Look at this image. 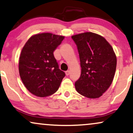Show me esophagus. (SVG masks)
Returning <instances> with one entry per match:
<instances>
[{"mask_svg": "<svg viewBox=\"0 0 133 133\" xmlns=\"http://www.w3.org/2000/svg\"><path fill=\"white\" fill-rule=\"evenodd\" d=\"M70 73V71H66L65 72V74H66V76H69Z\"/></svg>", "mask_w": 133, "mask_h": 133, "instance_id": "34e87169", "label": "esophagus"}]
</instances>
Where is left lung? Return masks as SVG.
Returning <instances> with one entry per match:
<instances>
[{"label": "left lung", "mask_w": 133, "mask_h": 133, "mask_svg": "<svg viewBox=\"0 0 133 133\" xmlns=\"http://www.w3.org/2000/svg\"><path fill=\"white\" fill-rule=\"evenodd\" d=\"M81 66V77L75 82L77 91L90 99L99 98L113 81L117 58L113 48L102 36L91 32L74 35Z\"/></svg>", "instance_id": "left-lung-1"}]
</instances>
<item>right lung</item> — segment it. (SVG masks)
Instances as JSON below:
<instances>
[{"label":"right lung","mask_w":133,"mask_h":133,"mask_svg":"<svg viewBox=\"0 0 133 133\" xmlns=\"http://www.w3.org/2000/svg\"><path fill=\"white\" fill-rule=\"evenodd\" d=\"M64 38L49 32L37 34L28 40L22 50L20 76L27 90L37 97L55 93L65 76L53 54Z\"/></svg>","instance_id":"obj_1"}]
</instances>
